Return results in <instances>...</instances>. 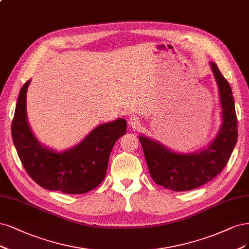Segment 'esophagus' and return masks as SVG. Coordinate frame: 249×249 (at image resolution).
I'll return each mask as SVG.
<instances>
[{
    "instance_id": "obj_1",
    "label": "esophagus",
    "mask_w": 249,
    "mask_h": 249,
    "mask_svg": "<svg viewBox=\"0 0 249 249\" xmlns=\"http://www.w3.org/2000/svg\"><path fill=\"white\" fill-rule=\"evenodd\" d=\"M128 124H129V126L132 127V128H136V127L139 126L140 121H139V119L136 118V117H130L129 120H128Z\"/></svg>"
}]
</instances>
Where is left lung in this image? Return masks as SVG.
<instances>
[{"label": "left lung", "mask_w": 249, "mask_h": 249, "mask_svg": "<svg viewBox=\"0 0 249 249\" xmlns=\"http://www.w3.org/2000/svg\"><path fill=\"white\" fill-rule=\"evenodd\" d=\"M211 64L218 85L222 107V124L215 140L206 150L181 154L166 149L161 143L140 136L151 178L158 185L174 191H187L205 185L221 173L229 162L238 139L235 102L229 82L217 65Z\"/></svg>", "instance_id": "obj_1"}]
</instances>
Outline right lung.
<instances>
[{
  "label": "right lung",
  "mask_w": 249,
  "mask_h": 249,
  "mask_svg": "<svg viewBox=\"0 0 249 249\" xmlns=\"http://www.w3.org/2000/svg\"><path fill=\"white\" fill-rule=\"evenodd\" d=\"M30 81L22 86L12 120L11 133L18 157L39 186L64 194H86L106 178L110 152L126 133L124 119L96 127L74 148L62 153L41 146L27 120L26 95Z\"/></svg>",
  "instance_id": "1"
}]
</instances>
